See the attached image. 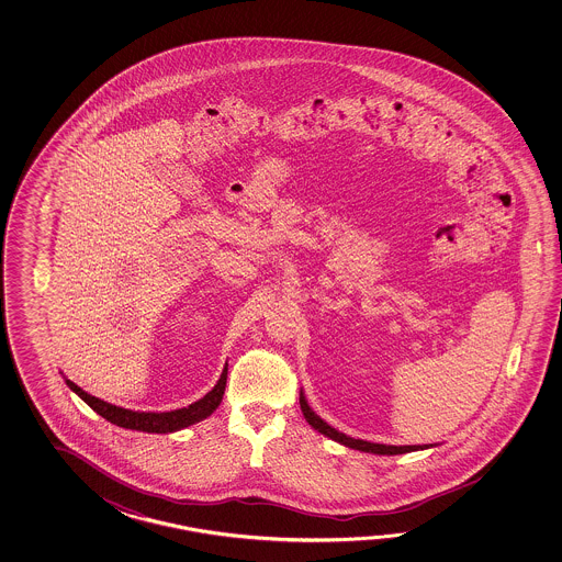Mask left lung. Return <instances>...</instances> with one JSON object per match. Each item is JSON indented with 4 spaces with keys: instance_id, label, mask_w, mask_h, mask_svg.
<instances>
[{
    "instance_id": "left-lung-1",
    "label": "left lung",
    "mask_w": 562,
    "mask_h": 562,
    "mask_svg": "<svg viewBox=\"0 0 562 562\" xmlns=\"http://www.w3.org/2000/svg\"><path fill=\"white\" fill-rule=\"evenodd\" d=\"M299 404H301V412H303V416L305 419L310 422L311 428H315L317 431H322L323 436H327V438H331L335 442L344 443L347 448H353V450H359V452H371V454H382V456H395V454H406V452H416V450H424V448H428V446H385V443H373L366 442V440H356V438H349L346 434H341V431L335 430L331 428L327 422H323L313 409H311L310 404H307V400H305V395H299Z\"/></svg>"
}]
</instances>
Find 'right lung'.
Wrapping results in <instances>:
<instances>
[{"instance_id": "1", "label": "right lung", "mask_w": 562, "mask_h": 562, "mask_svg": "<svg viewBox=\"0 0 562 562\" xmlns=\"http://www.w3.org/2000/svg\"><path fill=\"white\" fill-rule=\"evenodd\" d=\"M68 387L80 395L88 406L94 409L95 414H100L102 418L108 419L110 424H116L120 428H128V430L148 431V434H167V431H177L196 424L201 419L211 416L215 412L218 404L223 402L225 394V385H227V368L221 373V380L216 382L215 387L209 394L201 397L199 402H194L189 407H180L175 412H132L124 407L112 406L106 404L104 400H98L94 395L86 394L82 387H78L76 383L66 380Z\"/></svg>"}]
</instances>
